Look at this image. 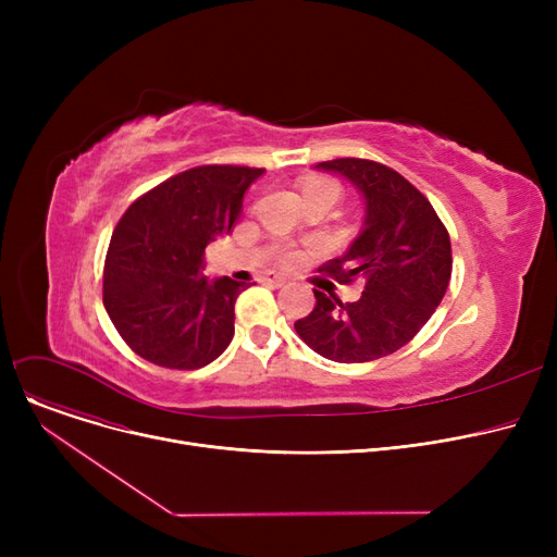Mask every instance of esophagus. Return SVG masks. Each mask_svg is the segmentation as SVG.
<instances>
[{
    "instance_id": "esophagus-1",
    "label": "esophagus",
    "mask_w": 557,
    "mask_h": 557,
    "mask_svg": "<svg viewBox=\"0 0 557 557\" xmlns=\"http://www.w3.org/2000/svg\"><path fill=\"white\" fill-rule=\"evenodd\" d=\"M259 282H261V284H269V286H282V284L286 282V277L280 275V273H263V275L259 277Z\"/></svg>"
}]
</instances>
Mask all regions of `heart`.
I'll return each instance as SVG.
<instances>
[{
  "label": "heart",
  "mask_w": 557,
  "mask_h": 557,
  "mask_svg": "<svg viewBox=\"0 0 557 557\" xmlns=\"http://www.w3.org/2000/svg\"><path fill=\"white\" fill-rule=\"evenodd\" d=\"M309 194H325V196H332L336 200L338 198V185L334 181H327V178H309V181L302 183V196H309ZM280 259L290 261V259H294V252L282 250Z\"/></svg>",
  "instance_id": "1"
}]
</instances>
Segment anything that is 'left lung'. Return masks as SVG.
Listing matches in <instances>:
<instances>
[{
    "instance_id": "1",
    "label": "left lung",
    "mask_w": 557,
    "mask_h": 557,
    "mask_svg": "<svg viewBox=\"0 0 557 557\" xmlns=\"http://www.w3.org/2000/svg\"><path fill=\"white\" fill-rule=\"evenodd\" d=\"M315 169L343 175L366 205L359 237L320 271L366 286L357 302L313 288L315 307L298 320L296 332L336 363L382 359L411 341L441 305L451 277L449 232L426 196L386 164L338 158Z\"/></svg>"
}]
</instances>
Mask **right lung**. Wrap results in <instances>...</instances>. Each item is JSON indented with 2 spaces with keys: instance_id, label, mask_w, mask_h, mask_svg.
<instances>
[{
  "instance_id": "obj_1",
  "label": "right lung",
  "mask_w": 557,
  "mask_h": 557,
  "mask_svg": "<svg viewBox=\"0 0 557 557\" xmlns=\"http://www.w3.org/2000/svg\"><path fill=\"white\" fill-rule=\"evenodd\" d=\"M263 169L208 164L183 171L137 198L116 223L103 269V305L135 355L196 370L234 336V302L246 284L208 280V244L232 232L246 189Z\"/></svg>"
}]
</instances>
